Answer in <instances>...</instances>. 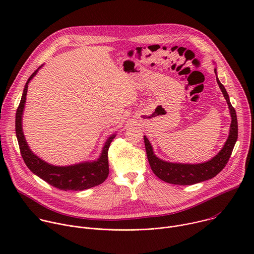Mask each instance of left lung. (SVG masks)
<instances>
[{"label": "left lung", "mask_w": 254, "mask_h": 254, "mask_svg": "<svg viewBox=\"0 0 254 254\" xmlns=\"http://www.w3.org/2000/svg\"><path fill=\"white\" fill-rule=\"evenodd\" d=\"M216 73V69H214ZM217 83H218L226 101L229 106V111L231 115V125H230V132L229 136L224 144L223 149L216 155L212 160L196 165L190 164H174L168 163L163 160L157 158L153 152V148L149 139L143 136L144 146H146L148 160L154 174L159 177L162 181L167 183L175 184V185H193L196 183L203 182V181L214 178L217 174H219L226 164L229 161V158L232 154L235 142L238 137V125L237 118L234 107L231 105L228 93L223 86V84L219 81L218 77L216 76Z\"/></svg>", "instance_id": "left-lung-1"}]
</instances>
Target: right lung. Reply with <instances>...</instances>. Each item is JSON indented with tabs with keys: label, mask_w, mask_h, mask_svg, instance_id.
<instances>
[{
	"label": "right lung",
	"mask_w": 254,
	"mask_h": 254,
	"mask_svg": "<svg viewBox=\"0 0 254 254\" xmlns=\"http://www.w3.org/2000/svg\"><path fill=\"white\" fill-rule=\"evenodd\" d=\"M38 69L34 71V73L26 82L23 95L16 113V134L20 152L25 164L35 175L40 177L51 186L63 191H82L100 185L104 182L105 179L108 177V173H110L108 149H110L111 143L116 136L115 134L108 137L105 141L101 156L97 161L91 163H81L68 167H56L49 165L37 156H35L28 147L22 130V114L26 101L28 83L37 73Z\"/></svg>",
	"instance_id": "obj_1"
}]
</instances>
